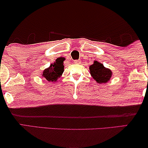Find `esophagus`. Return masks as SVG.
I'll list each match as a JSON object with an SVG mask.
<instances>
[{
    "label": "esophagus",
    "mask_w": 148,
    "mask_h": 148,
    "mask_svg": "<svg viewBox=\"0 0 148 148\" xmlns=\"http://www.w3.org/2000/svg\"><path fill=\"white\" fill-rule=\"evenodd\" d=\"M74 62H75V63H77V64H80L81 63V60H75Z\"/></svg>",
    "instance_id": "obj_1"
}]
</instances>
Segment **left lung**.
Masks as SVG:
<instances>
[{
	"instance_id": "1",
	"label": "left lung",
	"mask_w": 148,
	"mask_h": 148,
	"mask_svg": "<svg viewBox=\"0 0 148 148\" xmlns=\"http://www.w3.org/2000/svg\"><path fill=\"white\" fill-rule=\"evenodd\" d=\"M90 71L93 78L99 84L108 82L112 76V71L98 61H94V64L90 66Z\"/></svg>"
}]
</instances>
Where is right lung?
I'll list each match as a JSON object with an SVG mask.
<instances>
[{"label": "right lung", "mask_w": 148, "mask_h": 148, "mask_svg": "<svg viewBox=\"0 0 148 148\" xmlns=\"http://www.w3.org/2000/svg\"><path fill=\"white\" fill-rule=\"evenodd\" d=\"M64 58H58L54 63L50 64V67L43 71L42 76L46 78L48 82H56L64 71Z\"/></svg>", "instance_id": "obj_1"}]
</instances>
